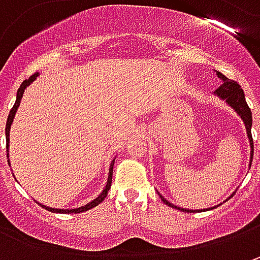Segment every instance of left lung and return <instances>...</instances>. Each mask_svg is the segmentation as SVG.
I'll return each instance as SVG.
<instances>
[{
	"instance_id": "1",
	"label": "left lung",
	"mask_w": 260,
	"mask_h": 260,
	"mask_svg": "<svg viewBox=\"0 0 260 260\" xmlns=\"http://www.w3.org/2000/svg\"><path fill=\"white\" fill-rule=\"evenodd\" d=\"M217 75H218V78L223 81V84L218 86V89L215 91V94L218 95L221 100H224L225 103L230 105L232 108H235L236 113L240 115L242 120L245 121L247 137H249L250 147H252V149H250V165H252V160H253V139H252V132H250V128H252V111H250L249 105L246 103L245 92H243V89L240 88V85H239L237 82L229 79L227 76H224L223 74H220V72H217ZM160 198H162V201H164L166 205L175 207V205L171 204L169 201H166L162 195H160ZM175 208H176V210H181V211H185V213H191V210H186V208H179V207H175ZM213 208H215V207H213Z\"/></svg>"
}]
</instances>
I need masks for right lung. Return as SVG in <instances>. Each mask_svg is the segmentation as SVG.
Listing matches in <instances>:
<instances>
[{
  "instance_id": "add662e5",
  "label": "right lung",
  "mask_w": 260,
  "mask_h": 260,
  "mask_svg": "<svg viewBox=\"0 0 260 260\" xmlns=\"http://www.w3.org/2000/svg\"><path fill=\"white\" fill-rule=\"evenodd\" d=\"M37 72H36L35 75H31L28 79H25L24 82L20 85L18 88V91H17V100H15V104L14 107L11 108V111H10V114H8V120H7V125H5V137H7V149H8V145H10V128H11V124H13V120H14V115L17 113V108H18V105H20V101H21V98H23V94H24V89L27 86L30 85L33 81H35L36 78H37ZM8 157V155H7ZM8 164H10V160H8ZM113 166H114V160L111 162V168H110V175H108V181H107V185H105L104 191L101 192V194L98 195L95 200H92L91 203H88L84 207H79V208H72V210H59V208H50V207H45V205H42V207H45L46 210H49V211H52V213H68V214H71V213H84L86 210H91V208H94L96 205L100 204V203H103L104 201V198L108 194V189L111 188V179H113Z\"/></svg>"
}]
</instances>
